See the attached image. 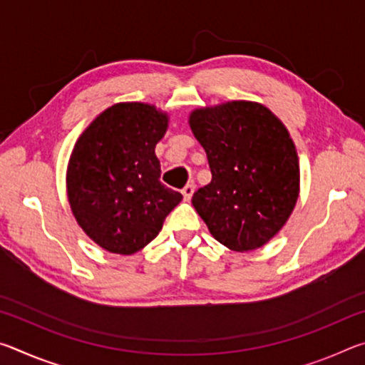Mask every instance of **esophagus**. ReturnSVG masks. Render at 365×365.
Returning <instances> with one entry per match:
<instances>
[{
  "label": "esophagus",
  "instance_id": "1",
  "mask_svg": "<svg viewBox=\"0 0 365 365\" xmlns=\"http://www.w3.org/2000/svg\"><path fill=\"white\" fill-rule=\"evenodd\" d=\"M193 193H195V185L193 183H188L187 187L182 190V195H183L185 201H190L191 196H193Z\"/></svg>",
  "mask_w": 365,
  "mask_h": 365
}]
</instances>
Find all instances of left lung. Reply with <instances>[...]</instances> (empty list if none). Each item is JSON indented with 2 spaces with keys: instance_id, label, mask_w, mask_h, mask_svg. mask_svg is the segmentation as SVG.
<instances>
[{
  "instance_id": "1",
  "label": "left lung",
  "mask_w": 365,
  "mask_h": 365,
  "mask_svg": "<svg viewBox=\"0 0 365 365\" xmlns=\"http://www.w3.org/2000/svg\"><path fill=\"white\" fill-rule=\"evenodd\" d=\"M188 123L212 174L191 205L228 250L261 248L299 196V159L287 127L264 104L245 100L196 108Z\"/></svg>"
}]
</instances>
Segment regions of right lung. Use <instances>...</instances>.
I'll list each match as a JSON object with an SVG mask.
<instances>
[{
	"instance_id": "obj_1",
	"label": "right lung",
	"mask_w": 365,
	"mask_h": 365,
	"mask_svg": "<svg viewBox=\"0 0 365 365\" xmlns=\"http://www.w3.org/2000/svg\"><path fill=\"white\" fill-rule=\"evenodd\" d=\"M169 114L127 101L104 109L73 145L66 172L67 201L86 237L114 255L151 243L182 195L159 182L156 145Z\"/></svg>"
}]
</instances>
